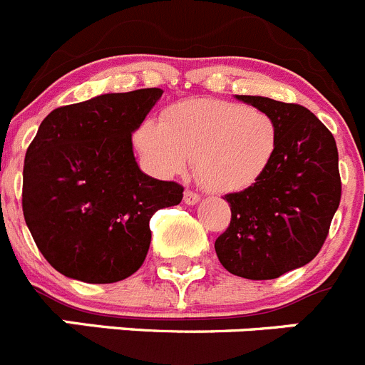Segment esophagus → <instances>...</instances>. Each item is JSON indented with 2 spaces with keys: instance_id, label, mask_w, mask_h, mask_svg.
<instances>
[{
  "instance_id": "obj_1",
  "label": "esophagus",
  "mask_w": 365,
  "mask_h": 365,
  "mask_svg": "<svg viewBox=\"0 0 365 365\" xmlns=\"http://www.w3.org/2000/svg\"><path fill=\"white\" fill-rule=\"evenodd\" d=\"M199 200H200L199 193L192 192V190H186V192H185V202L188 204V206H195V204L199 202Z\"/></svg>"
}]
</instances>
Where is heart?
<instances>
[{
	"instance_id": "1",
	"label": "heart",
	"mask_w": 365,
	"mask_h": 365,
	"mask_svg": "<svg viewBox=\"0 0 365 365\" xmlns=\"http://www.w3.org/2000/svg\"><path fill=\"white\" fill-rule=\"evenodd\" d=\"M134 148L152 175L173 179L195 158L200 185L213 193L251 188L270 168L279 147L269 113L225 100H185L166 107L161 123L141 121Z\"/></svg>"
}]
</instances>
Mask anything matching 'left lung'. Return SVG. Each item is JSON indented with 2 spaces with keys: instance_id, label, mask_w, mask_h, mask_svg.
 I'll return each instance as SVG.
<instances>
[{
  "instance_id": "obj_1",
  "label": "left lung",
  "mask_w": 365,
  "mask_h": 365,
  "mask_svg": "<svg viewBox=\"0 0 365 365\" xmlns=\"http://www.w3.org/2000/svg\"><path fill=\"white\" fill-rule=\"evenodd\" d=\"M235 98L276 120L279 147L258 182L224 197L231 222L215 251L235 276L274 279L321 251L341 202L339 152L333 134L307 107L267 96Z\"/></svg>"
}]
</instances>
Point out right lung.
I'll list each match as a JSON object with an SVG mask.
<instances>
[{"label": "right lung", "mask_w": 365, "mask_h": 365, "mask_svg": "<svg viewBox=\"0 0 365 365\" xmlns=\"http://www.w3.org/2000/svg\"><path fill=\"white\" fill-rule=\"evenodd\" d=\"M163 89L107 93L51 110L30 143L23 215L55 270L84 283L133 276L150 247L152 215L185 188L138 166L133 133Z\"/></svg>", "instance_id": "right-lung-1"}]
</instances>
